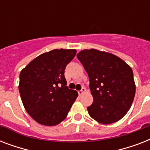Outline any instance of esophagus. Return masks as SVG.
I'll return each instance as SVG.
<instances>
[{"instance_id": "1", "label": "esophagus", "mask_w": 150, "mask_h": 150, "mask_svg": "<svg viewBox=\"0 0 150 150\" xmlns=\"http://www.w3.org/2000/svg\"><path fill=\"white\" fill-rule=\"evenodd\" d=\"M86 89H85V88H82V89H81V90H79V91L78 92V93H79V94L80 96H81V95H82L83 93H86Z\"/></svg>"}]
</instances>
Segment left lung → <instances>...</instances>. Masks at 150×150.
Masks as SVG:
<instances>
[{"label":"left lung","instance_id":"1","mask_svg":"<svg viewBox=\"0 0 150 150\" xmlns=\"http://www.w3.org/2000/svg\"><path fill=\"white\" fill-rule=\"evenodd\" d=\"M89 79L93 97L87 107L92 118L103 125L118 121L132 104L135 84L132 69L118 57L96 49L77 54Z\"/></svg>","mask_w":150,"mask_h":150}]
</instances>
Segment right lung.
<instances>
[{"label":"right lung","mask_w":150,"mask_h":150,"mask_svg":"<svg viewBox=\"0 0 150 150\" xmlns=\"http://www.w3.org/2000/svg\"><path fill=\"white\" fill-rule=\"evenodd\" d=\"M76 54L75 49H55L40 54L19 75L20 96L27 113L40 125L54 126L64 121L78 96L69 89L66 66Z\"/></svg>","instance_id":"1"}]
</instances>
